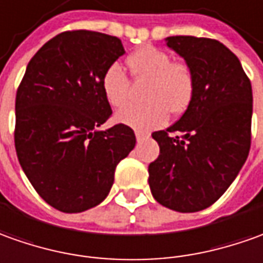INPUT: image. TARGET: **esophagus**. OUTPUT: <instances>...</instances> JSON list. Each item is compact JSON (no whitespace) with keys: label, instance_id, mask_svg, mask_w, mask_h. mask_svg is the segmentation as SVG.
I'll list each match as a JSON object with an SVG mask.
<instances>
[{"label":"esophagus","instance_id":"34e87169","mask_svg":"<svg viewBox=\"0 0 263 263\" xmlns=\"http://www.w3.org/2000/svg\"><path fill=\"white\" fill-rule=\"evenodd\" d=\"M135 137H137V141H142V139L145 138L146 135H145V134H144V132L137 131V132H135Z\"/></svg>","mask_w":263,"mask_h":263}]
</instances>
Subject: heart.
I'll return each mask as SVG.
<instances>
[{
	"label": "heart",
	"mask_w": 263,
	"mask_h": 263,
	"mask_svg": "<svg viewBox=\"0 0 263 263\" xmlns=\"http://www.w3.org/2000/svg\"><path fill=\"white\" fill-rule=\"evenodd\" d=\"M128 67L135 80H146L144 105H129L118 110L117 121L135 129L146 131L167 122L168 114L180 115L194 96V73L183 62H173L167 51L144 46L128 57ZM106 101L121 108L129 101V79L118 63L109 66L102 76Z\"/></svg>",
	"instance_id": "b5f03b06"
}]
</instances>
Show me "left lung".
Wrapping results in <instances>:
<instances>
[{"label": "left lung", "instance_id": "8db88e82", "mask_svg": "<svg viewBox=\"0 0 263 263\" xmlns=\"http://www.w3.org/2000/svg\"><path fill=\"white\" fill-rule=\"evenodd\" d=\"M167 46L192 67L194 96L183 117L153 138L160 155L148 165L154 199L193 213L220 199L251 149L252 86L243 67L213 39L173 35Z\"/></svg>", "mask_w": 263, "mask_h": 263}]
</instances>
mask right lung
<instances>
[{
	"mask_svg": "<svg viewBox=\"0 0 263 263\" xmlns=\"http://www.w3.org/2000/svg\"><path fill=\"white\" fill-rule=\"evenodd\" d=\"M124 53L114 35L64 31L34 54L17 89L20 165L40 197L63 213L106 199L117 165L135 146L128 125L98 129L112 115L102 76Z\"/></svg>",
	"mask_w": 263,
	"mask_h": 263,
	"instance_id": "add662e5",
	"label": "right lung"
}]
</instances>
